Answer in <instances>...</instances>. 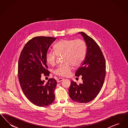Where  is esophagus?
Returning <instances> with one entry per match:
<instances>
[{
	"label": "esophagus",
	"mask_w": 128,
	"mask_h": 128,
	"mask_svg": "<svg viewBox=\"0 0 128 128\" xmlns=\"http://www.w3.org/2000/svg\"><path fill=\"white\" fill-rule=\"evenodd\" d=\"M64 80V79H63V78H58V79L56 80V81H57V82H61L62 80Z\"/></svg>",
	"instance_id": "1"
}]
</instances>
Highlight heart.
<instances>
[{"label": "heart", "instance_id": "1", "mask_svg": "<svg viewBox=\"0 0 128 128\" xmlns=\"http://www.w3.org/2000/svg\"><path fill=\"white\" fill-rule=\"evenodd\" d=\"M54 51H48L46 56L47 63L50 66L56 65L57 55L64 56V65L59 66L55 70L57 75L66 77L70 75L72 70V66H80L84 61L86 54L85 42L80 39H64L56 43L54 48Z\"/></svg>", "mask_w": 128, "mask_h": 128}]
</instances>
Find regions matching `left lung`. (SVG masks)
<instances>
[{"mask_svg": "<svg viewBox=\"0 0 128 128\" xmlns=\"http://www.w3.org/2000/svg\"><path fill=\"white\" fill-rule=\"evenodd\" d=\"M79 33L85 41L87 51L85 60L75 75L82 76V82L78 85L71 81L68 94L74 101L87 103L96 98L102 89L106 74V61L96 42L84 32Z\"/></svg>", "mask_w": 128, "mask_h": 128, "instance_id": "left-lung-1", "label": "left lung"}]
</instances>
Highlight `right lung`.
<instances>
[{"label": "right lung", "mask_w": 128, "mask_h": 128, "mask_svg": "<svg viewBox=\"0 0 128 128\" xmlns=\"http://www.w3.org/2000/svg\"><path fill=\"white\" fill-rule=\"evenodd\" d=\"M52 37H34L25 44L19 57L18 78L26 97L38 106H46L55 100L56 81L53 78L47 83L41 80V74L49 76L46 56L55 40Z\"/></svg>", "instance_id": "add662e5"}]
</instances>
